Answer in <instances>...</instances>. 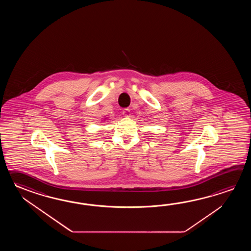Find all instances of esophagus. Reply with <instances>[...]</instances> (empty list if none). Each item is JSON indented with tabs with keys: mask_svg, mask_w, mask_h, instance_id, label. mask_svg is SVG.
I'll use <instances>...</instances> for the list:
<instances>
[{
	"mask_svg": "<svg viewBox=\"0 0 251 251\" xmlns=\"http://www.w3.org/2000/svg\"><path fill=\"white\" fill-rule=\"evenodd\" d=\"M122 114H123V116H125V117H129L130 116V109L129 108H125V109H123V111H122Z\"/></svg>",
	"mask_w": 251,
	"mask_h": 251,
	"instance_id": "obj_1",
	"label": "esophagus"
}]
</instances>
